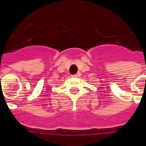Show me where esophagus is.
I'll return each instance as SVG.
<instances>
[{"instance_id": "34e87169", "label": "esophagus", "mask_w": 146, "mask_h": 146, "mask_svg": "<svg viewBox=\"0 0 146 146\" xmlns=\"http://www.w3.org/2000/svg\"><path fill=\"white\" fill-rule=\"evenodd\" d=\"M72 77H78V74H72Z\"/></svg>"}]
</instances>
